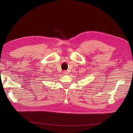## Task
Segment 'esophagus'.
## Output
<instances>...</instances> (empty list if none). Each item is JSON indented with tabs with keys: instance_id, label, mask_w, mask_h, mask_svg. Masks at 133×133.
Segmentation results:
<instances>
[{
	"instance_id": "obj_1",
	"label": "esophagus",
	"mask_w": 133,
	"mask_h": 133,
	"mask_svg": "<svg viewBox=\"0 0 133 133\" xmlns=\"http://www.w3.org/2000/svg\"><path fill=\"white\" fill-rule=\"evenodd\" d=\"M63 74H64V75H67L68 72H67L66 71H64L63 72Z\"/></svg>"
}]
</instances>
